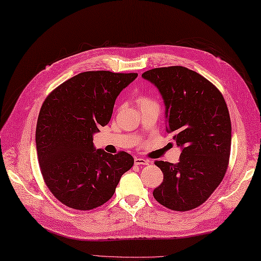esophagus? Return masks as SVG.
<instances>
[{
	"label": "esophagus",
	"instance_id": "1",
	"mask_svg": "<svg viewBox=\"0 0 261 261\" xmlns=\"http://www.w3.org/2000/svg\"><path fill=\"white\" fill-rule=\"evenodd\" d=\"M149 164V160L145 159V158H140V157H136L135 158V165H148Z\"/></svg>",
	"mask_w": 261,
	"mask_h": 261
}]
</instances>
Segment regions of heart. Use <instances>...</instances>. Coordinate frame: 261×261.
Instances as JSON below:
<instances>
[{
  "label": "heart",
  "instance_id": "heart-1",
  "mask_svg": "<svg viewBox=\"0 0 261 261\" xmlns=\"http://www.w3.org/2000/svg\"><path fill=\"white\" fill-rule=\"evenodd\" d=\"M150 102H153V101H152V99L149 98V97H146V96H139V97H138V103H139L140 105L146 104V103H150Z\"/></svg>",
  "mask_w": 261,
  "mask_h": 261
}]
</instances>
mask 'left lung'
<instances>
[{
  "label": "left lung",
  "mask_w": 261,
  "mask_h": 261,
  "mask_svg": "<svg viewBox=\"0 0 261 261\" xmlns=\"http://www.w3.org/2000/svg\"><path fill=\"white\" fill-rule=\"evenodd\" d=\"M143 79L157 86L166 105V131L181 147L178 164L156 160L164 180L153 197L173 211L198 207L226 173L231 151V120L218 87L182 66L147 70Z\"/></svg>",
  "instance_id": "1"
}]
</instances>
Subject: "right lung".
<instances>
[{"instance_id":"1","label":"right lung","mask_w":261,"mask_h":261,"mask_svg":"<svg viewBox=\"0 0 261 261\" xmlns=\"http://www.w3.org/2000/svg\"><path fill=\"white\" fill-rule=\"evenodd\" d=\"M137 76L84 71L43 101L36 130L39 167L49 191L66 206L80 211L101 206L134 166V157L125 151L95 150L93 134L109 123L116 97Z\"/></svg>"}]
</instances>
